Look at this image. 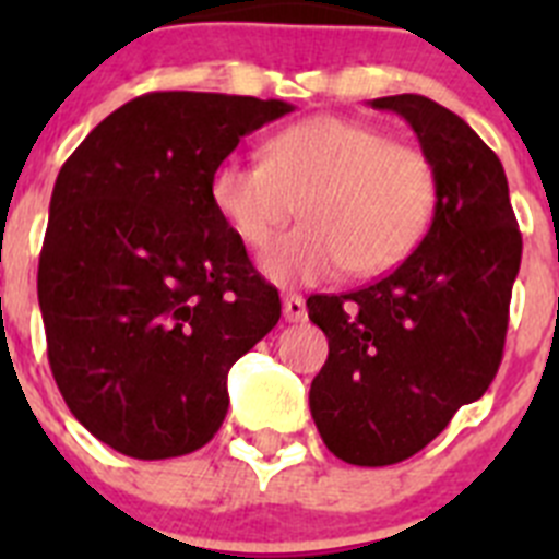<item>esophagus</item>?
<instances>
[{
  "label": "esophagus",
  "instance_id": "obj_1",
  "mask_svg": "<svg viewBox=\"0 0 559 559\" xmlns=\"http://www.w3.org/2000/svg\"><path fill=\"white\" fill-rule=\"evenodd\" d=\"M283 316L285 322H305L308 319V308H305V299L299 294L283 296Z\"/></svg>",
  "mask_w": 559,
  "mask_h": 559
}]
</instances>
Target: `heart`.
<instances>
[{
  "instance_id": "b5f03b06",
  "label": "heart",
  "mask_w": 559,
  "mask_h": 559,
  "mask_svg": "<svg viewBox=\"0 0 559 559\" xmlns=\"http://www.w3.org/2000/svg\"><path fill=\"white\" fill-rule=\"evenodd\" d=\"M212 204L246 246L260 249L302 204L305 224L276 237L260 269L276 285L392 271L417 251L437 212L426 153L338 114H316L274 133L265 159H226Z\"/></svg>"
}]
</instances>
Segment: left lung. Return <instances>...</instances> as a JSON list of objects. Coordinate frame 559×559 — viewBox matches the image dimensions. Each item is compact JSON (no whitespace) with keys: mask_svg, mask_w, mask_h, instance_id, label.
Segmentation results:
<instances>
[{"mask_svg":"<svg viewBox=\"0 0 559 559\" xmlns=\"http://www.w3.org/2000/svg\"><path fill=\"white\" fill-rule=\"evenodd\" d=\"M369 103L417 133L437 173V212L392 274L308 299L330 344L310 414L330 453L383 467L423 451L490 389L523 243L501 159L462 117L423 95Z\"/></svg>","mask_w":559,"mask_h":559,"instance_id":"1","label":"left lung"}]
</instances>
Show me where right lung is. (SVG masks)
<instances>
[{
    "label": "right lung",
    "instance_id": "obj_1",
    "mask_svg": "<svg viewBox=\"0 0 559 559\" xmlns=\"http://www.w3.org/2000/svg\"><path fill=\"white\" fill-rule=\"evenodd\" d=\"M285 100L151 92L88 133L58 173L38 260L52 378L69 412L133 459L199 451L226 378L280 322V294L218 215L212 173Z\"/></svg>",
    "mask_w": 559,
    "mask_h": 559
}]
</instances>
